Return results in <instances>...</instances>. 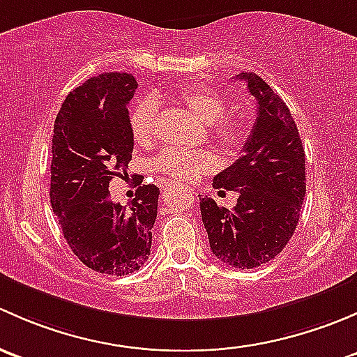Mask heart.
<instances>
[{"label":"heart","mask_w":357,"mask_h":357,"mask_svg":"<svg viewBox=\"0 0 357 357\" xmlns=\"http://www.w3.org/2000/svg\"><path fill=\"white\" fill-rule=\"evenodd\" d=\"M177 101L190 115L206 125V132L222 148L235 149L245 135L244 120L235 113L225 112L227 101L218 91L208 86H185L177 94ZM158 105L153 98H146L132 109L130 134L135 144L151 146L156 128ZM216 156L208 151L187 153L167 151L154 161V168L175 183L192 182L201 175L216 168Z\"/></svg>","instance_id":"obj_1"}]
</instances>
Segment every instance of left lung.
<instances>
[{"label": "left lung", "instance_id": "left-lung-1", "mask_svg": "<svg viewBox=\"0 0 357 357\" xmlns=\"http://www.w3.org/2000/svg\"><path fill=\"white\" fill-rule=\"evenodd\" d=\"M237 79L258 102L256 122L241 158L213 178L215 189L238 192L237 204L227 209L203 197L199 206L213 255L251 270L280 255L296 232L306 196V154L282 98L256 73Z\"/></svg>", "mask_w": 357, "mask_h": 357}]
</instances>
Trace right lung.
Segmentation results:
<instances>
[{
    "mask_svg": "<svg viewBox=\"0 0 357 357\" xmlns=\"http://www.w3.org/2000/svg\"><path fill=\"white\" fill-rule=\"evenodd\" d=\"M135 89L134 77L120 72L75 87L54 120L51 148L50 199L63 237L86 266L116 277L148 261L160 196L149 183L128 208L109 199V180L125 175L132 160L128 105Z\"/></svg>",
    "mask_w": 357,
    "mask_h": 357,
    "instance_id": "1",
    "label": "right lung"
}]
</instances>
